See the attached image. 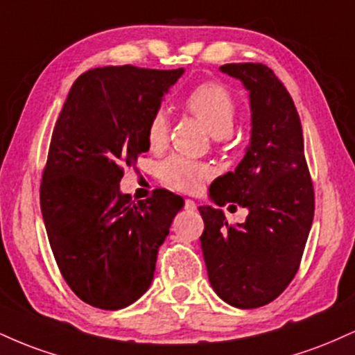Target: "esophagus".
Segmentation results:
<instances>
[{"label":"esophagus","mask_w":355,"mask_h":355,"mask_svg":"<svg viewBox=\"0 0 355 355\" xmlns=\"http://www.w3.org/2000/svg\"><path fill=\"white\" fill-rule=\"evenodd\" d=\"M183 207H185V210H195L197 209V203H195L193 200H190V198H185V202H183Z\"/></svg>","instance_id":"esophagus-1"}]
</instances>
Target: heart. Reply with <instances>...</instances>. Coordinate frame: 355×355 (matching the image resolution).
Masks as SVG:
<instances>
[{
  "label": "heart",
  "instance_id": "obj_1",
  "mask_svg": "<svg viewBox=\"0 0 355 355\" xmlns=\"http://www.w3.org/2000/svg\"><path fill=\"white\" fill-rule=\"evenodd\" d=\"M185 108L197 116L215 138L229 137L237 120V101L223 85L202 81L187 93ZM168 138V120L164 110H157L146 125V141L152 150L164 148ZM211 170L200 162L172 155L158 166V178L166 187L180 191H191L210 177Z\"/></svg>",
  "mask_w": 355,
  "mask_h": 355
}]
</instances>
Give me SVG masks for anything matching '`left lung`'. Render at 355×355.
<instances>
[{
    "mask_svg": "<svg viewBox=\"0 0 355 355\" xmlns=\"http://www.w3.org/2000/svg\"><path fill=\"white\" fill-rule=\"evenodd\" d=\"M250 92V146L235 172L211 183L217 205L245 207L232 225L222 210L202 205V252L220 299L239 309L275 300L292 282L311 232L315 197L304 155L299 113L291 93L262 63L220 67Z\"/></svg>",
    "mask_w": 355,
    "mask_h": 355,
    "instance_id": "1",
    "label": "left lung"
}]
</instances>
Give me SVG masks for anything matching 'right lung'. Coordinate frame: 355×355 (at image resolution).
<instances>
[{
  "label": "right lung",
  "instance_id": "1",
  "mask_svg": "<svg viewBox=\"0 0 355 355\" xmlns=\"http://www.w3.org/2000/svg\"><path fill=\"white\" fill-rule=\"evenodd\" d=\"M182 73L89 70L53 128L40 185L44 227L64 282L93 307L118 311L148 291L158 247L182 209V197L164 189L137 203L120 193L123 166L148 152L150 116Z\"/></svg>",
  "mask_w": 355,
  "mask_h": 355
}]
</instances>
